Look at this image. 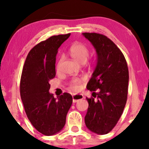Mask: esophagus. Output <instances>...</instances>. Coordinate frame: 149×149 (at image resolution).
I'll use <instances>...</instances> for the list:
<instances>
[{
    "label": "esophagus",
    "mask_w": 149,
    "mask_h": 149,
    "mask_svg": "<svg viewBox=\"0 0 149 149\" xmlns=\"http://www.w3.org/2000/svg\"><path fill=\"white\" fill-rule=\"evenodd\" d=\"M82 99H83V96L81 94H76V95H72V102L74 103L78 102L79 100H82Z\"/></svg>",
    "instance_id": "obj_1"
}]
</instances>
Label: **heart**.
<instances>
[{"instance_id": "1", "label": "heart", "mask_w": 149, "mask_h": 149, "mask_svg": "<svg viewBox=\"0 0 149 149\" xmlns=\"http://www.w3.org/2000/svg\"><path fill=\"white\" fill-rule=\"evenodd\" d=\"M70 56L80 63H85L87 60L89 50L88 47L84 43L76 42L73 43L69 49ZM85 82V78H77L71 81L69 84V90L72 92H77L81 89V85Z\"/></svg>"}]
</instances>
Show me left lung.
<instances>
[{
  "instance_id": "obj_1",
  "label": "left lung",
  "mask_w": 149,
  "mask_h": 149,
  "mask_svg": "<svg viewBox=\"0 0 149 149\" xmlns=\"http://www.w3.org/2000/svg\"><path fill=\"white\" fill-rule=\"evenodd\" d=\"M83 35L97 54L96 66L87 89L93 91V97L97 100L86 98L89 107L85 123L91 132L103 135L113 129L123 113L127 102L129 71L123 54L107 36L89 32ZM96 90L97 93L94 92Z\"/></svg>"
}]
</instances>
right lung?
<instances>
[{"mask_svg":"<svg viewBox=\"0 0 149 149\" xmlns=\"http://www.w3.org/2000/svg\"><path fill=\"white\" fill-rule=\"evenodd\" d=\"M70 33L52 36L30 51L20 80V95L26 115L40 133L54 135L63 129L72 97L64 93L55 98L49 92V81L56 76L58 49Z\"/></svg>","mask_w":149,"mask_h":149,"instance_id":"1","label":"right lung"}]
</instances>
